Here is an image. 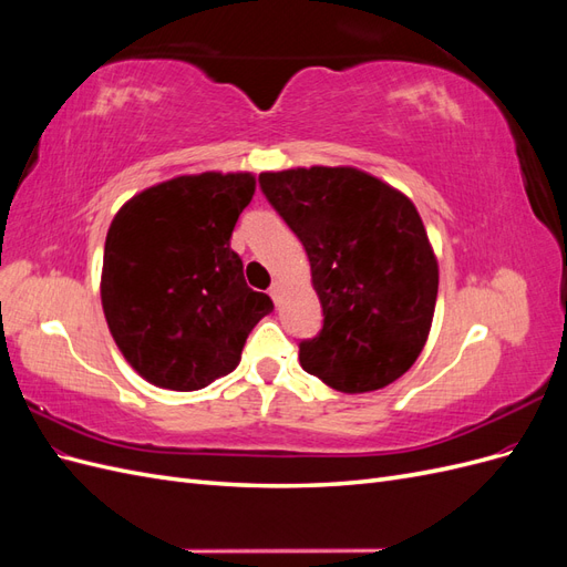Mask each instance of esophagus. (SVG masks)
<instances>
[{"label":"esophagus","mask_w":567,"mask_h":567,"mask_svg":"<svg viewBox=\"0 0 567 567\" xmlns=\"http://www.w3.org/2000/svg\"><path fill=\"white\" fill-rule=\"evenodd\" d=\"M281 293H284V286H281L279 281H274V284H271V288H269V296H271V300H274V302H279V300H281Z\"/></svg>","instance_id":"obj_1"}]
</instances>
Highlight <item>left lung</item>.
I'll list each match as a JSON object with an SVG mask.
<instances>
[{"instance_id":"8db88e82","label":"left lung","mask_w":567,"mask_h":567,"mask_svg":"<svg viewBox=\"0 0 567 567\" xmlns=\"http://www.w3.org/2000/svg\"><path fill=\"white\" fill-rule=\"evenodd\" d=\"M260 188L305 246L323 310L300 364L357 394L398 381L421 354L437 300V260L404 194L357 167L262 173Z\"/></svg>"}]
</instances>
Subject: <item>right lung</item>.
<instances>
[{
	"mask_svg": "<svg viewBox=\"0 0 567 567\" xmlns=\"http://www.w3.org/2000/svg\"><path fill=\"white\" fill-rule=\"evenodd\" d=\"M250 173L182 175L130 198L111 221L101 305L132 369L158 388L200 390L241 362L274 305L231 250Z\"/></svg>",
	"mask_w": 567,
	"mask_h": 567,
	"instance_id": "add662e5",
	"label": "right lung"
}]
</instances>
